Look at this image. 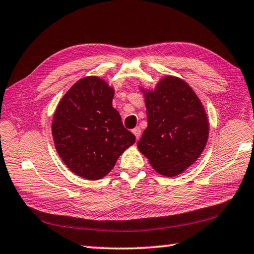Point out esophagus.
Masks as SVG:
<instances>
[{"mask_svg":"<svg viewBox=\"0 0 254 254\" xmlns=\"http://www.w3.org/2000/svg\"><path fill=\"white\" fill-rule=\"evenodd\" d=\"M132 133H133V134L135 135L136 140H139V137H140V135H141V128H140L139 127H136L133 128V130H132Z\"/></svg>","mask_w":254,"mask_h":254,"instance_id":"34e87169","label":"esophagus"}]
</instances>
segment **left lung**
I'll use <instances>...</instances> for the list:
<instances>
[{"label":"left lung","instance_id":"left-lung-1","mask_svg":"<svg viewBox=\"0 0 254 254\" xmlns=\"http://www.w3.org/2000/svg\"><path fill=\"white\" fill-rule=\"evenodd\" d=\"M144 100L148 127L137 148L160 175L182 174L198 159L208 139V120L199 98L186 81L167 76Z\"/></svg>","mask_w":254,"mask_h":254}]
</instances>
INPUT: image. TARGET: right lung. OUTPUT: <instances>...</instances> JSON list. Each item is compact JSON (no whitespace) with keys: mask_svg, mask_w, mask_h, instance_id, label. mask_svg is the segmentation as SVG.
Wrapping results in <instances>:
<instances>
[{"mask_svg":"<svg viewBox=\"0 0 254 254\" xmlns=\"http://www.w3.org/2000/svg\"><path fill=\"white\" fill-rule=\"evenodd\" d=\"M114 89L95 76L71 86L54 114L55 147L64 163L75 175L97 180L113 169L135 136L112 106Z\"/></svg>","mask_w":254,"mask_h":254,"instance_id":"add662e5","label":"right lung"}]
</instances>
